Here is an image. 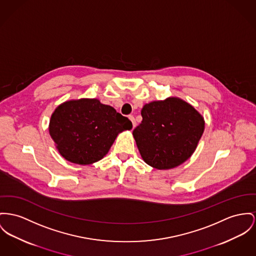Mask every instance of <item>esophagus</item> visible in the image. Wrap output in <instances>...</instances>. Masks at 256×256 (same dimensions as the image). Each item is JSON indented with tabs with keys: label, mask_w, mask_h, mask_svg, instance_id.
Wrapping results in <instances>:
<instances>
[{
	"label": "esophagus",
	"mask_w": 256,
	"mask_h": 256,
	"mask_svg": "<svg viewBox=\"0 0 256 256\" xmlns=\"http://www.w3.org/2000/svg\"><path fill=\"white\" fill-rule=\"evenodd\" d=\"M129 120L132 121V124H133V128H135L136 127V120H135V118L133 116H129Z\"/></svg>",
	"instance_id": "34e87169"
}]
</instances>
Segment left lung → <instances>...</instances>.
<instances>
[{
    "mask_svg": "<svg viewBox=\"0 0 256 256\" xmlns=\"http://www.w3.org/2000/svg\"><path fill=\"white\" fill-rule=\"evenodd\" d=\"M133 136L142 160L158 170L176 168L194 154L204 130L202 114L178 97L146 104Z\"/></svg>",
    "mask_w": 256,
    "mask_h": 256,
    "instance_id": "1",
    "label": "left lung"
}]
</instances>
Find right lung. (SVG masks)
<instances>
[{
  "mask_svg": "<svg viewBox=\"0 0 256 256\" xmlns=\"http://www.w3.org/2000/svg\"><path fill=\"white\" fill-rule=\"evenodd\" d=\"M132 127L112 106L95 98H82L60 104L52 112L48 131L63 158L90 165L102 159L118 134Z\"/></svg>",
  "mask_w": 256,
  "mask_h": 256,
  "instance_id": "add662e5",
  "label": "right lung"
}]
</instances>
